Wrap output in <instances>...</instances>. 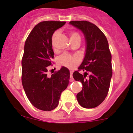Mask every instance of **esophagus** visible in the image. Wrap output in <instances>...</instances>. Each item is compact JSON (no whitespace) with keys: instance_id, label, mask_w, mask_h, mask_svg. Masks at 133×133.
Listing matches in <instances>:
<instances>
[{"instance_id":"esophagus-1","label":"esophagus","mask_w":133,"mask_h":133,"mask_svg":"<svg viewBox=\"0 0 133 133\" xmlns=\"http://www.w3.org/2000/svg\"><path fill=\"white\" fill-rule=\"evenodd\" d=\"M72 74H73V72L70 71V81H73V76H72Z\"/></svg>"}]
</instances>
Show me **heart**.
Returning a JSON list of instances; mask_svg holds the SVG:
<instances>
[{
	"instance_id": "1",
	"label": "heart",
	"mask_w": 133,
	"mask_h": 133,
	"mask_svg": "<svg viewBox=\"0 0 133 133\" xmlns=\"http://www.w3.org/2000/svg\"><path fill=\"white\" fill-rule=\"evenodd\" d=\"M59 35V31H56L54 33L52 36V44L54 45V42L55 38ZM70 39H75V38H80V36L78 33L76 32H71L70 33ZM58 63L60 65L62 66L66 67L69 69H74L75 68L77 65L79 63L80 59L79 58L77 55L72 56L71 55L68 54V53H65L59 56L58 58L57 59Z\"/></svg>"
}]
</instances>
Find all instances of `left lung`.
Returning a JSON list of instances; mask_svg holds the SVG:
<instances>
[{"instance_id":"left-lung-1","label":"left lung","mask_w":133,"mask_h":133,"mask_svg":"<svg viewBox=\"0 0 133 133\" xmlns=\"http://www.w3.org/2000/svg\"><path fill=\"white\" fill-rule=\"evenodd\" d=\"M69 24L82 31L86 42L83 61L78 71L73 74L75 81H80L83 89L77 94L78 102L84 108L98 107L107 96L112 78L111 54L105 35L95 24L86 21H70ZM79 70L85 71L83 75ZM90 75L86 78L87 72Z\"/></svg>"}]
</instances>
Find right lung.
<instances>
[{
    "instance_id": "obj_1",
    "label": "right lung",
    "mask_w": 133,
    "mask_h": 133,
    "mask_svg": "<svg viewBox=\"0 0 133 133\" xmlns=\"http://www.w3.org/2000/svg\"><path fill=\"white\" fill-rule=\"evenodd\" d=\"M65 22L43 21L33 28L25 41L22 59V83L26 97L36 108L52 111L57 107L61 92L69 83L70 72L63 67L47 75L54 57L52 36Z\"/></svg>"
}]
</instances>
